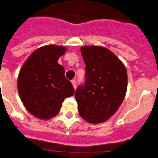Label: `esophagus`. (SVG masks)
Returning <instances> with one entry per match:
<instances>
[{"mask_svg": "<svg viewBox=\"0 0 158 158\" xmlns=\"http://www.w3.org/2000/svg\"><path fill=\"white\" fill-rule=\"evenodd\" d=\"M72 84H73V87H74L76 89V87H77V82H76V81L75 80L72 81Z\"/></svg>", "mask_w": 158, "mask_h": 158, "instance_id": "34e87169", "label": "esophagus"}]
</instances>
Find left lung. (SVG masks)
Returning <instances> with one entry per match:
<instances>
[{
	"instance_id": "obj_1",
	"label": "left lung",
	"mask_w": 158,
	"mask_h": 158,
	"mask_svg": "<svg viewBox=\"0 0 158 158\" xmlns=\"http://www.w3.org/2000/svg\"><path fill=\"white\" fill-rule=\"evenodd\" d=\"M86 66L85 83L75 93L78 111L90 123H103L115 114L128 86L125 66L110 50L101 46H83Z\"/></svg>"
}]
</instances>
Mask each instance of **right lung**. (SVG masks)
Returning a JSON list of instances; mask_svg holds the SVG:
<instances>
[{
  "mask_svg": "<svg viewBox=\"0 0 158 158\" xmlns=\"http://www.w3.org/2000/svg\"><path fill=\"white\" fill-rule=\"evenodd\" d=\"M67 51L64 46L46 45L30 54L20 68L17 88L27 110L40 119H50L58 114L64 99L74 95L65 69L57 63Z\"/></svg>",
  "mask_w": 158,
  "mask_h": 158,
  "instance_id": "right-lung-1",
  "label": "right lung"
}]
</instances>
